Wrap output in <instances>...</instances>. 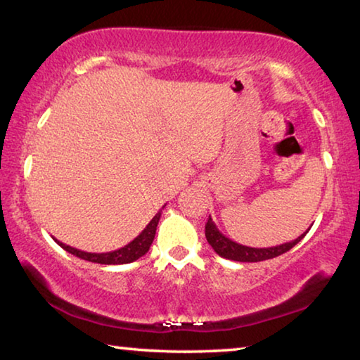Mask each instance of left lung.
Returning <instances> with one entry per match:
<instances>
[{
  "label": "left lung",
  "instance_id": "left-lung-1",
  "mask_svg": "<svg viewBox=\"0 0 360 360\" xmlns=\"http://www.w3.org/2000/svg\"><path fill=\"white\" fill-rule=\"evenodd\" d=\"M308 230L304 231L303 235L298 236L297 240L290 241V243H284V245L273 246V248H249V246L238 245V243H235L230 238H227L222 231H219V229L216 227V224L212 222L211 217L208 219V222H206V225H205L206 240H208V243L211 245V248L214 249L216 254H219L224 259L236 260V262H260V260L278 257V255L288 252L289 249L294 248L297 243L308 233Z\"/></svg>",
  "mask_w": 360,
  "mask_h": 360
}]
</instances>
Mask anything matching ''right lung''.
Returning <instances> with one entry per match:
<instances>
[{
  "mask_svg": "<svg viewBox=\"0 0 360 360\" xmlns=\"http://www.w3.org/2000/svg\"><path fill=\"white\" fill-rule=\"evenodd\" d=\"M160 216H162V210L158 211L154 217H152V221L146 225V229L136 236L135 240L130 241L127 246L115 249V251H111V252H85V251H81V249H76V248L65 245V243L58 241L56 238L53 240H56L57 245L62 246L66 252L76 255V257H79V259L94 262V264H103V265L130 264V262L138 260L139 257H143V255L149 251L152 241H154V238H155V230H157L158 221H160Z\"/></svg>",
  "mask_w": 360,
  "mask_h": 360,
  "instance_id": "1",
  "label": "right lung"
}]
</instances>
